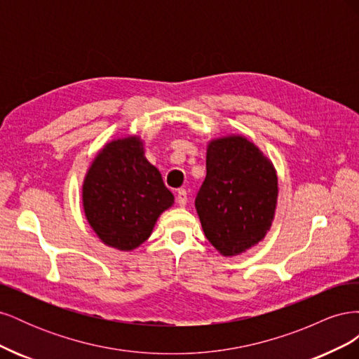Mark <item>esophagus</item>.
Listing matches in <instances>:
<instances>
[{
    "label": "esophagus",
    "mask_w": 359,
    "mask_h": 359,
    "mask_svg": "<svg viewBox=\"0 0 359 359\" xmlns=\"http://www.w3.org/2000/svg\"><path fill=\"white\" fill-rule=\"evenodd\" d=\"M177 202L180 206H186L187 205V191L184 189H180L177 193Z\"/></svg>",
    "instance_id": "34e87169"
}]
</instances>
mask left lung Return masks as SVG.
I'll return each mask as SVG.
<instances>
[{
  "mask_svg": "<svg viewBox=\"0 0 359 359\" xmlns=\"http://www.w3.org/2000/svg\"><path fill=\"white\" fill-rule=\"evenodd\" d=\"M278 198L276 168L243 135L211 139L206 177L194 201L203 233L222 256L241 255L264 240Z\"/></svg>",
  "mask_w": 359,
  "mask_h": 359,
  "instance_id": "1",
  "label": "left lung"
}]
</instances>
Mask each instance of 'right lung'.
I'll return each mask as SVG.
<instances>
[{
	"instance_id": "obj_1",
	"label": "right lung",
	"mask_w": 359,
	"mask_h": 359,
	"mask_svg": "<svg viewBox=\"0 0 359 359\" xmlns=\"http://www.w3.org/2000/svg\"><path fill=\"white\" fill-rule=\"evenodd\" d=\"M173 201L161 173L145 157L144 140L136 135L106 142L82 184L86 222L104 245L119 252L144 244Z\"/></svg>"
}]
</instances>
